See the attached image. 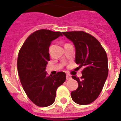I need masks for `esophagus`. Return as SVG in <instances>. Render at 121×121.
Segmentation results:
<instances>
[{
    "instance_id": "1",
    "label": "esophagus",
    "mask_w": 121,
    "mask_h": 121,
    "mask_svg": "<svg viewBox=\"0 0 121 121\" xmlns=\"http://www.w3.org/2000/svg\"><path fill=\"white\" fill-rule=\"evenodd\" d=\"M71 78V76L69 74L67 73V74H66V79L68 80V79H70Z\"/></svg>"
}]
</instances>
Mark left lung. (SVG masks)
<instances>
[{"label":"left lung","mask_w":121,"mask_h":121,"mask_svg":"<svg viewBox=\"0 0 121 121\" xmlns=\"http://www.w3.org/2000/svg\"><path fill=\"white\" fill-rule=\"evenodd\" d=\"M75 47V61L83 68L80 78L72 76L78 87L71 93L73 101L78 104L93 103L101 92L108 74L106 52L95 37L84 31L63 32Z\"/></svg>","instance_id":"obj_1"}]
</instances>
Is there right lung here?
Instances as JSON below:
<instances>
[{"label": "right lung", "mask_w": 121, "mask_h": 121, "mask_svg": "<svg viewBox=\"0 0 121 121\" xmlns=\"http://www.w3.org/2000/svg\"><path fill=\"white\" fill-rule=\"evenodd\" d=\"M60 32L38 30L26 38L18 53V76L26 95L39 107L50 106L55 100L56 92L66 80L65 73L47 76L46 66L50 61L49 47L60 36Z\"/></svg>", "instance_id": "1"}]
</instances>
